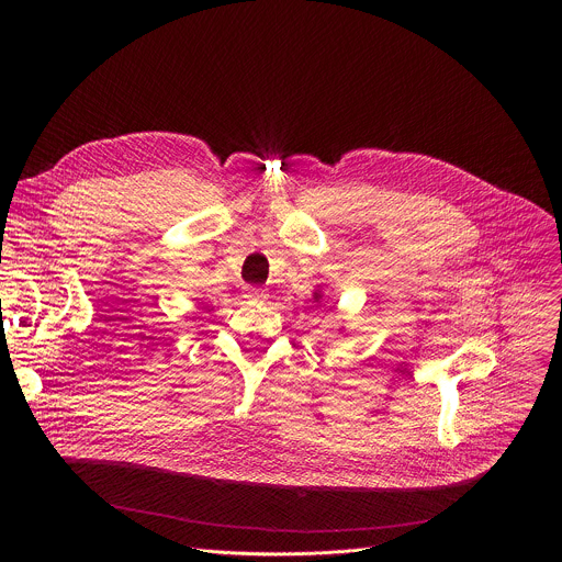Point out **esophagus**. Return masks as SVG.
<instances>
[{
  "label": "esophagus",
  "mask_w": 562,
  "mask_h": 562,
  "mask_svg": "<svg viewBox=\"0 0 562 562\" xmlns=\"http://www.w3.org/2000/svg\"><path fill=\"white\" fill-rule=\"evenodd\" d=\"M247 293H249V297H256V300L267 297V291H265V289H256V286H249V289H247Z\"/></svg>",
  "instance_id": "1"
}]
</instances>
